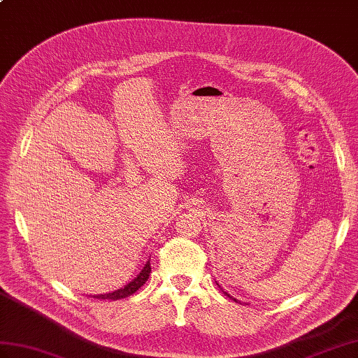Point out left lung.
<instances>
[{
    "label": "left lung",
    "mask_w": 358,
    "mask_h": 358,
    "mask_svg": "<svg viewBox=\"0 0 358 358\" xmlns=\"http://www.w3.org/2000/svg\"><path fill=\"white\" fill-rule=\"evenodd\" d=\"M215 282H217V281H215ZM217 285H219V287H220V284H217ZM220 289H222V287H220ZM222 292H223V289H222ZM223 293H224V294H226V296H228V298H231V299H234V301H235V302H238V299H235V298H232V296H231V294H229V293H228V292H223Z\"/></svg>",
    "instance_id": "1"
}]
</instances>
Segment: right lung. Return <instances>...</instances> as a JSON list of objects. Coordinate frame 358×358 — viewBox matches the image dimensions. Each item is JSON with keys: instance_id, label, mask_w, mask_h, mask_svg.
<instances>
[{"instance_id": "right-lung-1", "label": "right lung", "mask_w": 358, "mask_h": 358, "mask_svg": "<svg viewBox=\"0 0 358 358\" xmlns=\"http://www.w3.org/2000/svg\"><path fill=\"white\" fill-rule=\"evenodd\" d=\"M150 272H152V268H150V261H147V263H145V266L143 267L141 272H139V273L136 275L135 280L130 281L127 285L121 287V289H118V290H115V292H112V293H104V294L94 296V298H97V299H110V301H117V299L127 298V296L134 294V293L139 289V287L145 284V281L149 280Z\"/></svg>"}]
</instances>
